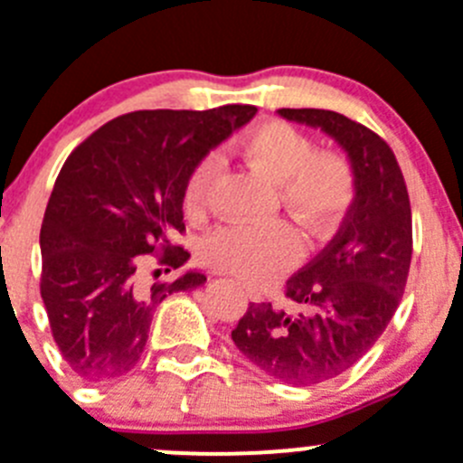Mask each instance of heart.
Wrapping results in <instances>:
<instances>
[{"instance_id": "b5f03b06", "label": "heart", "mask_w": 463, "mask_h": 463, "mask_svg": "<svg viewBox=\"0 0 463 463\" xmlns=\"http://www.w3.org/2000/svg\"><path fill=\"white\" fill-rule=\"evenodd\" d=\"M246 163L278 183L280 203L291 217L314 235H326L339 223L355 196V172L351 160L332 149H317L312 137L282 119L258 124L241 142ZM219 172L214 156L201 160L185 183V208L203 214L210 187ZM303 244L294 226L226 223L201 241V258L219 271L235 273L249 282H269L298 260Z\"/></svg>"}]
</instances>
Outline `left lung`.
<instances>
[{
    "instance_id": "left-lung-1",
    "label": "left lung",
    "mask_w": 463,
    "mask_h": 463,
    "mask_svg": "<svg viewBox=\"0 0 463 463\" xmlns=\"http://www.w3.org/2000/svg\"><path fill=\"white\" fill-rule=\"evenodd\" d=\"M278 112L344 146L355 199L330 244L287 280L285 296L298 312L250 303L231 336L267 375L307 387L351 369L396 314L414 246L411 205L392 146L369 127L321 108Z\"/></svg>"
}]
</instances>
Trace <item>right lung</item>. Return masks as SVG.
Masks as SVG:
<instances>
[{
    "mask_svg": "<svg viewBox=\"0 0 463 463\" xmlns=\"http://www.w3.org/2000/svg\"><path fill=\"white\" fill-rule=\"evenodd\" d=\"M258 108L136 110L80 142L56 178L43 228L40 296L62 360L85 383H106L140 362L154 309L205 276L142 285V255L178 269L190 253L172 244L183 223L185 183L196 165Z\"/></svg>",
    "mask_w": 463,
    "mask_h": 463,
    "instance_id": "obj_1",
    "label": "right lung"
}]
</instances>
